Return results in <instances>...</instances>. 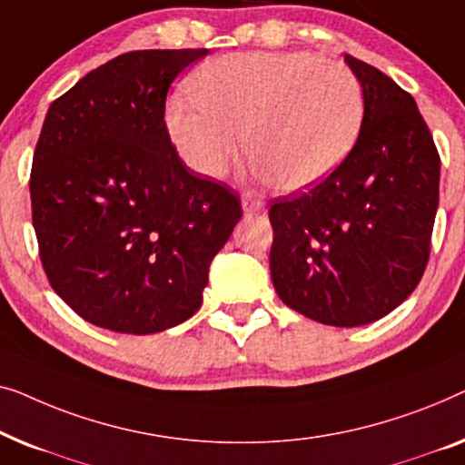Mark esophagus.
Segmentation results:
<instances>
[{"instance_id": "obj_1", "label": "esophagus", "mask_w": 465, "mask_h": 465, "mask_svg": "<svg viewBox=\"0 0 465 465\" xmlns=\"http://www.w3.org/2000/svg\"><path fill=\"white\" fill-rule=\"evenodd\" d=\"M242 208H244L246 214H257L263 211L265 204H263V200L257 198V195L246 192L244 195H242Z\"/></svg>"}]
</instances>
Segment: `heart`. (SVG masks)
<instances>
[{"label":"heart","instance_id":"b5f03b06","mask_svg":"<svg viewBox=\"0 0 465 465\" xmlns=\"http://www.w3.org/2000/svg\"><path fill=\"white\" fill-rule=\"evenodd\" d=\"M364 120L362 84L348 64L312 52H233L192 77L166 109L168 133L195 173L221 176L246 128L251 166L282 192H303L343 164Z\"/></svg>","mask_w":465,"mask_h":465}]
</instances>
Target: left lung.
I'll list each match as a JSON object with an SVG mask.
<instances>
[{"label": "left lung", "instance_id": "8db88e82", "mask_svg": "<svg viewBox=\"0 0 465 465\" xmlns=\"http://www.w3.org/2000/svg\"><path fill=\"white\" fill-rule=\"evenodd\" d=\"M364 120L329 179L272 200V282L291 310L331 326L388 316L426 272L440 155L407 90L345 54Z\"/></svg>", "mask_w": 465, "mask_h": 465}]
</instances>
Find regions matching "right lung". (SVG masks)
Here are the masks:
<instances>
[{
    "label": "right lung",
    "instance_id": "1",
    "mask_svg": "<svg viewBox=\"0 0 465 465\" xmlns=\"http://www.w3.org/2000/svg\"><path fill=\"white\" fill-rule=\"evenodd\" d=\"M200 50L111 58L50 104L31 166L39 259L86 322L152 335L192 318L240 195L200 179L170 141V84Z\"/></svg>",
    "mask_w": 465,
    "mask_h": 465
}]
</instances>
